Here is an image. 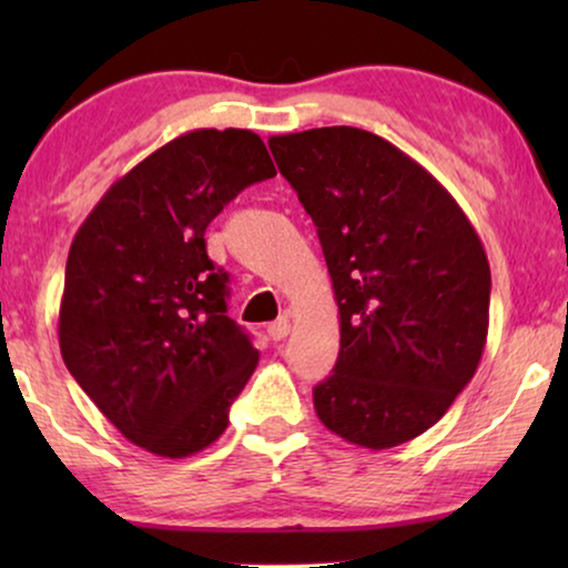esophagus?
<instances>
[{
    "instance_id": "obj_1",
    "label": "esophagus",
    "mask_w": 568,
    "mask_h": 568,
    "mask_svg": "<svg viewBox=\"0 0 568 568\" xmlns=\"http://www.w3.org/2000/svg\"><path fill=\"white\" fill-rule=\"evenodd\" d=\"M286 333H290V317H286V315L276 317V321L268 325L271 341H282V338H286Z\"/></svg>"
}]
</instances>
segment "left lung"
Segmentation results:
<instances>
[{"instance_id": "1", "label": "left lung", "mask_w": 568, "mask_h": 568, "mask_svg": "<svg viewBox=\"0 0 568 568\" xmlns=\"http://www.w3.org/2000/svg\"><path fill=\"white\" fill-rule=\"evenodd\" d=\"M268 146L313 216L338 305L341 352L315 414L352 445L398 447L447 414L484 356L491 268L478 232L429 170L369 131Z\"/></svg>"}]
</instances>
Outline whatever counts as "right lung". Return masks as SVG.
Listing matches in <instances>:
<instances>
[{
    "instance_id": "obj_1",
    "label": "right lung",
    "mask_w": 568,
    "mask_h": 568,
    "mask_svg": "<svg viewBox=\"0 0 568 568\" xmlns=\"http://www.w3.org/2000/svg\"><path fill=\"white\" fill-rule=\"evenodd\" d=\"M274 175L253 131H185L121 175L77 230L61 356L146 453L178 460L220 439L258 364L227 317V274L209 261L204 232L240 191Z\"/></svg>"
}]
</instances>
